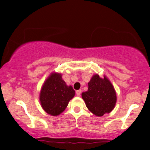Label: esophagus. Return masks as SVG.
<instances>
[{
  "mask_svg": "<svg viewBox=\"0 0 150 150\" xmlns=\"http://www.w3.org/2000/svg\"><path fill=\"white\" fill-rule=\"evenodd\" d=\"M76 95H77L78 96H81V89L77 90V91H76Z\"/></svg>",
  "mask_w": 150,
  "mask_h": 150,
  "instance_id": "obj_1",
  "label": "esophagus"
}]
</instances>
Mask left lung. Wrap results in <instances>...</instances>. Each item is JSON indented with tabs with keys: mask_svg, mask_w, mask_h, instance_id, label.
Returning <instances> with one entry per match:
<instances>
[{
	"mask_svg": "<svg viewBox=\"0 0 150 150\" xmlns=\"http://www.w3.org/2000/svg\"><path fill=\"white\" fill-rule=\"evenodd\" d=\"M88 90L82 98L86 106L96 116H103L113 109L117 101L116 93L107 78L94 75L88 83Z\"/></svg>",
	"mask_w": 150,
	"mask_h": 150,
	"instance_id": "obj_1",
	"label": "left lung"
}]
</instances>
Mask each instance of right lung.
I'll return each mask as SVG.
<instances>
[{"label":"right lung","mask_w":150,"mask_h":150,"mask_svg":"<svg viewBox=\"0 0 150 150\" xmlns=\"http://www.w3.org/2000/svg\"><path fill=\"white\" fill-rule=\"evenodd\" d=\"M75 95L71 86H67L60 74L52 73L43 85L40 102L47 113L53 116L61 114Z\"/></svg>","instance_id":"add662e5"}]
</instances>
